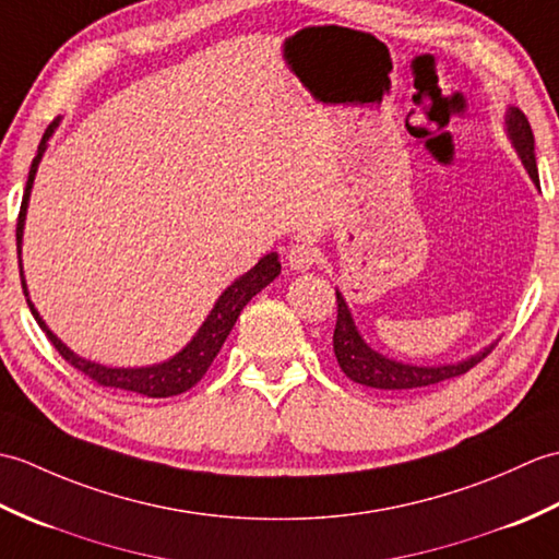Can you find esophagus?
Wrapping results in <instances>:
<instances>
[{
  "label": "esophagus",
  "instance_id": "obj_1",
  "mask_svg": "<svg viewBox=\"0 0 559 559\" xmlns=\"http://www.w3.org/2000/svg\"><path fill=\"white\" fill-rule=\"evenodd\" d=\"M320 251L311 243V241H301L294 243L287 251V260L294 270H308L318 263Z\"/></svg>",
  "mask_w": 559,
  "mask_h": 559
}]
</instances>
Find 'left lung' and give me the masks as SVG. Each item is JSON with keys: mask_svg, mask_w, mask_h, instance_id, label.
<instances>
[{"mask_svg": "<svg viewBox=\"0 0 559 559\" xmlns=\"http://www.w3.org/2000/svg\"><path fill=\"white\" fill-rule=\"evenodd\" d=\"M507 131H510V139L516 147V153L522 155V163L528 169L531 179L538 186L536 153H533V131L522 109L516 107L510 109V115H507ZM332 346H334V356H337V364L344 370L346 378H352L358 384H366V388L388 390V392L430 388V384H438L442 380L464 376L466 370L478 366L483 358L492 352L490 346V349L471 356L466 361L454 364V366L420 368V366L396 364L392 358H384L378 352L370 349V346L361 340V334L356 332L349 308H346L340 292H337V325H334Z\"/></svg>", "mask_w": 559, "mask_h": 559, "instance_id": "1", "label": "left lung"}]
</instances>
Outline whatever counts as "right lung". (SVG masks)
Masks as SVG:
<instances>
[{"instance_id":"add662e5","label":"right lung","mask_w":559,"mask_h":559,"mask_svg":"<svg viewBox=\"0 0 559 559\" xmlns=\"http://www.w3.org/2000/svg\"><path fill=\"white\" fill-rule=\"evenodd\" d=\"M57 127V119L49 123L43 133V141L40 147H37V155L33 157V165L28 171V181H26V191H23V201H21V210H19V219H16V251L21 258V237H23V219H26V207H28V195L33 189V179H35V169L37 163H40V157L45 153V143L49 135H52ZM21 265V260H19ZM280 260L277 253H267L265 258L258 260V265L251 267L241 275L237 282L231 284V287L225 289V294L219 296V301L215 304L213 311H210L207 320L203 322V328L198 330L195 337L189 342L183 352H179L175 358H169L167 364H159V366H151V368H107L100 364H91L85 361V358L76 356L73 352H69L64 344H61L52 332L47 330V325L43 322V318L37 316V311L33 308L31 299L28 308L33 318L37 320V325L43 328V332L47 334V340L55 344V349L61 354L67 364H71L81 373L103 384V388H115V390H127V392H135V394H143V396H175L181 394L186 390H191L193 384L201 380L210 364H213V358L217 356V352L222 349V344H225L227 334L231 332L234 322H237L239 313L243 311V306L253 299V296L267 287V284L280 275ZM21 287L23 294L28 296L26 292V280H23V270H21Z\"/></svg>"}]
</instances>
